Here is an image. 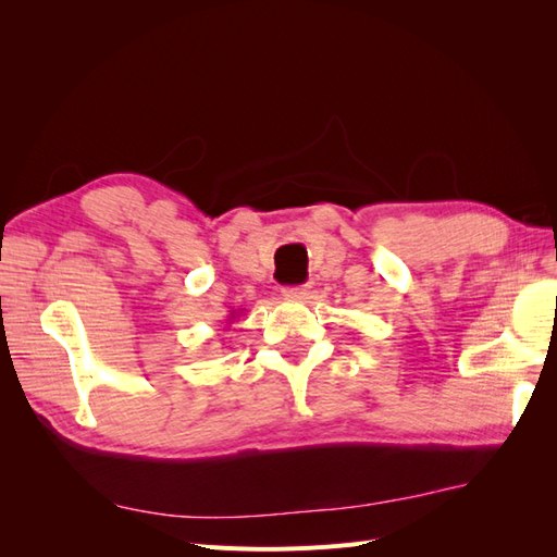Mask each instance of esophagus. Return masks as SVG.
Wrapping results in <instances>:
<instances>
[{"label":"esophagus","mask_w":557,"mask_h":557,"mask_svg":"<svg viewBox=\"0 0 557 557\" xmlns=\"http://www.w3.org/2000/svg\"><path fill=\"white\" fill-rule=\"evenodd\" d=\"M309 293V285H288V288H283V297L288 299H305Z\"/></svg>","instance_id":"34e87169"}]
</instances>
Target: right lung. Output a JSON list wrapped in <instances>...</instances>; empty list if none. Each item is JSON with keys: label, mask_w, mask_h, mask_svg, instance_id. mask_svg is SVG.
<instances>
[{"label": "right lung", "mask_w": 557, "mask_h": 557, "mask_svg": "<svg viewBox=\"0 0 557 557\" xmlns=\"http://www.w3.org/2000/svg\"><path fill=\"white\" fill-rule=\"evenodd\" d=\"M234 315H237V311H232V313H230V318H227V320H232V318H234Z\"/></svg>", "instance_id": "obj_1"}]
</instances>
